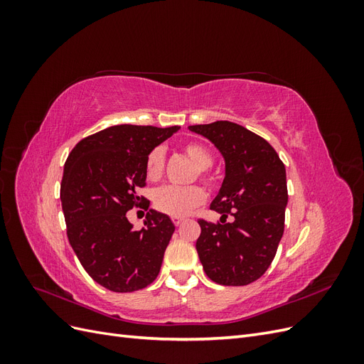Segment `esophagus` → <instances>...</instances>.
<instances>
[{"label":"esophagus","mask_w":364,"mask_h":364,"mask_svg":"<svg viewBox=\"0 0 364 364\" xmlns=\"http://www.w3.org/2000/svg\"><path fill=\"white\" fill-rule=\"evenodd\" d=\"M171 220H173V223H174L176 226H179L181 223H183V220H185V218H182V217H173Z\"/></svg>","instance_id":"esophagus-1"}]
</instances>
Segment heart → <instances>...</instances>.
I'll return each instance as SVG.
<instances>
[{"instance_id":"heart-1","label":"heart","mask_w":364,"mask_h":364,"mask_svg":"<svg viewBox=\"0 0 364 364\" xmlns=\"http://www.w3.org/2000/svg\"><path fill=\"white\" fill-rule=\"evenodd\" d=\"M183 153L188 156L197 167V174L202 181L211 183L213 179L209 176V170L214 162L213 153L199 142H188L183 146ZM165 170V149L158 146L149 151L146 158V176L149 181H159ZM206 194L203 188L197 185L193 186H161L153 194V205L159 213L173 217L186 215L191 209L205 202Z\"/></svg>"}]
</instances>
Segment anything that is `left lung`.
<instances>
[{"label": "left lung", "mask_w": 364, "mask_h": 364, "mask_svg": "<svg viewBox=\"0 0 364 364\" xmlns=\"http://www.w3.org/2000/svg\"><path fill=\"white\" fill-rule=\"evenodd\" d=\"M222 153L226 174L211 209L213 223L200 218L196 249L208 278L222 285H247L261 278L277 255L284 234L287 178L269 142L230 121L190 126ZM228 215L235 217L226 224Z\"/></svg>", "instance_id": "obj_1"}]
</instances>
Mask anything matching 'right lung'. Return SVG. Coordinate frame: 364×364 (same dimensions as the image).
<instances>
[{
  "instance_id": "obj_1",
  "label": "right lung",
  "mask_w": 364,
  "mask_h": 364,
  "mask_svg": "<svg viewBox=\"0 0 364 364\" xmlns=\"http://www.w3.org/2000/svg\"><path fill=\"white\" fill-rule=\"evenodd\" d=\"M179 126L119 124L83 138L65 162L60 200L67 235L90 277L115 293L147 287L156 279L174 225L150 209L135 230L126 213L149 209L146 158Z\"/></svg>"
}]
</instances>
